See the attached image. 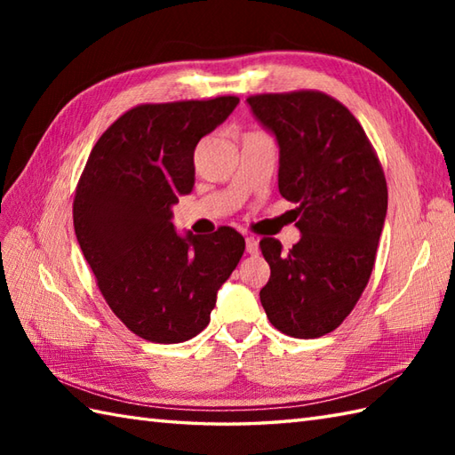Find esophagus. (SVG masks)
Instances as JSON below:
<instances>
[{"mask_svg":"<svg viewBox=\"0 0 455 455\" xmlns=\"http://www.w3.org/2000/svg\"><path fill=\"white\" fill-rule=\"evenodd\" d=\"M246 252L248 254H258V240L254 236L246 238Z\"/></svg>","mask_w":455,"mask_h":455,"instance_id":"1","label":"esophagus"}]
</instances>
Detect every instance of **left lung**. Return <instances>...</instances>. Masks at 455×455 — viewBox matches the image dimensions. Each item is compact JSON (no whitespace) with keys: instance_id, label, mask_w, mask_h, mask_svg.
<instances>
[{"instance_id":"obj_1","label":"left lung","mask_w":455,"mask_h":455,"mask_svg":"<svg viewBox=\"0 0 455 455\" xmlns=\"http://www.w3.org/2000/svg\"><path fill=\"white\" fill-rule=\"evenodd\" d=\"M279 147V193L297 203L301 233L289 252L259 243L269 282L259 291L277 331L293 338L332 332L370 282L387 215V183L362 124L321 92L246 100Z\"/></svg>"}]
</instances>
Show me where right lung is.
Returning a JSON list of instances; mask_svg holds the SVG:
<instances>
[{"instance_id":"add662e5","label":"right lung","mask_w":455,"mask_h":455,"mask_svg":"<svg viewBox=\"0 0 455 455\" xmlns=\"http://www.w3.org/2000/svg\"><path fill=\"white\" fill-rule=\"evenodd\" d=\"M238 101L139 105L101 134L85 162L74 199L76 238L111 311L148 342L197 336L244 254L235 228L201 238L176 233L172 222V207L196 183L197 142Z\"/></svg>"}]
</instances>
